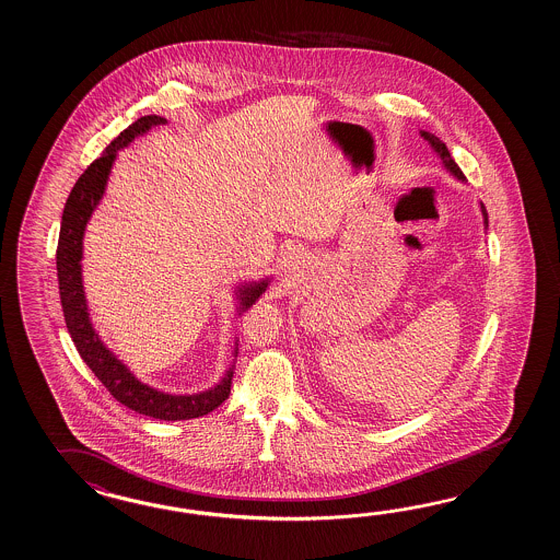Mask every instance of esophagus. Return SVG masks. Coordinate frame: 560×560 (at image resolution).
<instances>
[{
	"mask_svg": "<svg viewBox=\"0 0 560 560\" xmlns=\"http://www.w3.org/2000/svg\"><path fill=\"white\" fill-rule=\"evenodd\" d=\"M299 265H301V257H299L298 250H285V255H283V259H281V267H283V271H285V273L293 275L295 271H299Z\"/></svg>",
	"mask_w": 560,
	"mask_h": 560,
	"instance_id": "esophagus-1",
	"label": "esophagus"
}]
</instances>
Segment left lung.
Wrapping results in <instances>:
<instances>
[{"instance_id": "left-lung-1", "label": "left lung", "mask_w": 560, "mask_h": 560, "mask_svg": "<svg viewBox=\"0 0 560 560\" xmlns=\"http://www.w3.org/2000/svg\"><path fill=\"white\" fill-rule=\"evenodd\" d=\"M420 137L430 144V149L434 150L435 156L442 161L447 173L452 174L454 178L462 180V183H466V176L462 173L460 166L450 156V150H447L446 144H444L440 138L435 137V135L425 132V130H420ZM480 211H482V219H485V229H488V212H486L485 202H480Z\"/></svg>"}]
</instances>
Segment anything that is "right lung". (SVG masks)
I'll use <instances>...</instances> for the list:
<instances>
[{
    "label": "right lung",
    "mask_w": 560,
    "mask_h": 560,
    "mask_svg": "<svg viewBox=\"0 0 560 560\" xmlns=\"http://www.w3.org/2000/svg\"><path fill=\"white\" fill-rule=\"evenodd\" d=\"M161 125H166V118L156 114L138 118L137 122H132L114 138L102 152V156L92 162L75 180L74 188L63 207L60 238H58V250H56V269H58L63 319L80 358L86 361L88 368L94 372L104 387L120 404H125L126 408L156 420L174 422V420H190V418L205 416L214 408H219L224 399L229 398L233 373H235V360L217 386L209 387L199 394L176 396V394H166L156 387L149 386L140 382L137 375L130 372L100 339L90 319L86 293L82 283L84 233H86L90 217L94 214L100 200L106 192V185L113 173L118 150L126 149L135 138L142 137L149 132L150 128ZM269 283H271V277L238 283L235 287L236 315L249 310L250 305L267 291ZM236 353H238V343L235 339V351H233L235 358Z\"/></svg>",
    "instance_id": "1"
}]
</instances>
